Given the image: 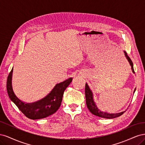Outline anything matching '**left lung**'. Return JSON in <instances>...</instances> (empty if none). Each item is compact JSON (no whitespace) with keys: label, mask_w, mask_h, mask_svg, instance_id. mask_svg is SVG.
Listing matches in <instances>:
<instances>
[{"label":"left lung","mask_w":145,"mask_h":145,"mask_svg":"<svg viewBox=\"0 0 145 145\" xmlns=\"http://www.w3.org/2000/svg\"><path fill=\"white\" fill-rule=\"evenodd\" d=\"M124 53L126 59L128 60L129 65H131V69H132L133 72L135 73L134 67H133V63L132 62V60H131L129 57L128 56V54H127L126 52L125 51H124ZM135 89L134 91V94L135 91ZM85 97H86V103L88 108L89 111L93 114L96 116H98L102 118H116L117 117L120 116L125 112V111H124L119 113L110 114L106 112H103L102 111H100L94 102V98H93V93L91 90V89L89 88L88 85L87 84V83H86L85 84Z\"/></svg>","instance_id":"obj_1"}]
</instances>
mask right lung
<instances>
[{
	"label": "right lung",
	"instance_id": "obj_1",
	"mask_svg": "<svg viewBox=\"0 0 145 145\" xmlns=\"http://www.w3.org/2000/svg\"><path fill=\"white\" fill-rule=\"evenodd\" d=\"M12 68L7 78V89L10 99L24 114L30 119H41L53 114L60 106L65 90L72 80L70 77L56 84L54 88L45 97L33 103H26L16 95L12 86Z\"/></svg>",
	"mask_w": 145,
	"mask_h": 145
}]
</instances>
